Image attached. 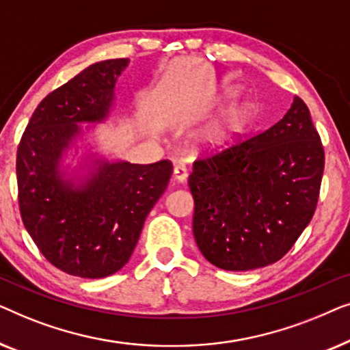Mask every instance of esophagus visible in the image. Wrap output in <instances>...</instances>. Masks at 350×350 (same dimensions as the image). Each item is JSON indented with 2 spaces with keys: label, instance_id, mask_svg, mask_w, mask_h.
Here are the masks:
<instances>
[{
  "label": "esophagus",
  "instance_id": "34e87169",
  "mask_svg": "<svg viewBox=\"0 0 350 350\" xmlns=\"http://www.w3.org/2000/svg\"><path fill=\"white\" fill-rule=\"evenodd\" d=\"M186 178H188V170H186V167L176 165L174 169V180L178 181V183H185Z\"/></svg>",
  "mask_w": 350,
  "mask_h": 350
}]
</instances>
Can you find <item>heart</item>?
<instances>
[{"instance_id":"b5f03b06","label":"heart","mask_w":350,"mask_h":350,"mask_svg":"<svg viewBox=\"0 0 350 350\" xmlns=\"http://www.w3.org/2000/svg\"><path fill=\"white\" fill-rule=\"evenodd\" d=\"M252 119V108L250 105L241 103L232 107L224 116L219 119L218 124H215L212 131L208 133L210 142L215 145L224 143L231 140L232 137H236L237 133H241L243 129L248 126Z\"/></svg>"}]
</instances>
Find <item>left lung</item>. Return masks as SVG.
Returning <instances> with one entry per match:
<instances>
[{
	"instance_id": "8db88e82",
	"label": "left lung",
	"mask_w": 350,
	"mask_h": 350,
	"mask_svg": "<svg viewBox=\"0 0 350 350\" xmlns=\"http://www.w3.org/2000/svg\"><path fill=\"white\" fill-rule=\"evenodd\" d=\"M193 232L205 260L224 271L279 261L310 223L325 151L308 105L295 97L284 118L194 161Z\"/></svg>"
}]
</instances>
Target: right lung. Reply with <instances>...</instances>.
Returning a JSON list of instances; mask_svg holds the SVG:
<instances>
[{"label": "right lung", "instance_id": "obj_1", "mask_svg": "<svg viewBox=\"0 0 350 350\" xmlns=\"http://www.w3.org/2000/svg\"><path fill=\"white\" fill-rule=\"evenodd\" d=\"M127 59L103 60L41 100L17 148L18 208L23 226L47 261L83 279H102L126 265L145 219L164 194L172 162H105L75 188L62 178V154L81 132L100 122L114 100Z\"/></svg>", "mask_w": 350, "mask_h": 350}]
</instances>
